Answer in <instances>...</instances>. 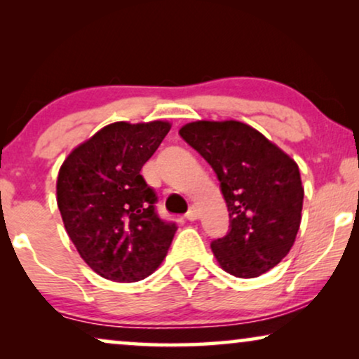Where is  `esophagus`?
I'll return each instance as SVG.
<instances>
[{
    "label": "esophagus",
    "instance_id": "esophagus-1",
    "mask_svg": "<svg viewBox=\"0 0 359 359\" xmlns=\"http://www.w3.org/2000/svg\"><path fill=\"white\" fill-rule=\"evenodd\" d=\"M198 217H199V212H198V209H196V208H191L188 210V214H186V219L191 220V222H194V220Z\"/></svg>",
    "mask_w": 359,
    "mask_h": 359
}]
</instances>
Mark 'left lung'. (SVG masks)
Masks as SVG:
<instances>
[{
    "label": "left lung",
    "mask_w": 359,
    "mask_h": 359,
    "mask_svg": "<svg viewBox=\"0 0 359 359\" xmlns=\"http://www.w3.org/2000/svg\"><path fill=\"white\" fill-rule=\"evenodd\" d=\"M180 135L212 166L230 229L210 243L220 268L257 278L276 266L296 240L304 201L299 166L257 129L238 121H196Z\"/></svg>",
    "instance_id": "obj_1"
}]
</instances>
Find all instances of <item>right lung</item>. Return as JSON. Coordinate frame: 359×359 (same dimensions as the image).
Listing matches in <instances>:
<instances>
[{"mask_svg": "<svg viewBox=\"0 0 359 359\" xmlns=\"http://www.w3.org/2000/svg\"><path fill=\"white\" fill-rule=\"evenodd\" d=\"M170 122H114L78 145L57 178L63 225L93 271L134 283L160 266L176 224L155 210L156 194L140 175Z\"/></svg>", "mask_w": 359, "mask_h": 359, "instance_id": "right-lung-1", "label": "right lung"}]
</instances>
